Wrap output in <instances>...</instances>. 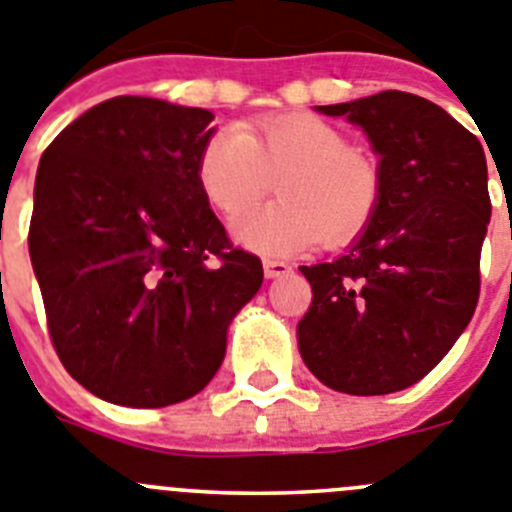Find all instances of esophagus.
<instances>
[{"label":"esophagus","mask_w":512,"mask_h":512,"mask_svg":"<svg viewBox=\"0 0 512 512\" xmlns=\"http://www.w3.org/2000/svg\"><path fill=\"white\" fill-rule=\"evenodd\" d=\"M262 270H265V278H283L290 273V265L283 260H265Z\"/></svg>","instance_id":"obj_1"}]
</instances>
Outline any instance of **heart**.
<instances>
[{
  "mask_svg": "<svg viewBox=\"0 0 512 512\" xmlns=\"http://www.w3.org/2000/svg\"><path fill=\"white\" fill-rule=\"evenodd\" d=\"M199 186L209 204L237 219L275 188L280 199L237 227L245 245L273 255L347 245L375 216L380 165L329 122L311 114H273L222 127L199 155Z\"/></svg>",
  "mask_w": 512,
  "mask_h": 512,
  "instance_id": "1",
  "label": "heart"
}]
</instances>
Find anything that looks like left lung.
I'll return each mask as SVG.
<instances>
[{"instance_id":"obj_1","label":"left lung","mask_w":512,"mask_h":512,"mask_svg":"<svg viewBox=\"0 0 512 512\" xmlns=\"http://www.w3.org/2000/svg\"><path fill=\"white\" fill-rule=\"evenodd\" d=\"M319 112L365 130L382 196L344 255L301 267L313 298L298 349L326 388L398 393L439 365L477 308L492 211L485 150L434 101L405 91Z\"/></svg>"}]
</instances>
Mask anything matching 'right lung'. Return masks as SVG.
<instances>
[{
	"instance_id": "add662e5",
	"label": "right lung",
	"mask_w": 512,
	"mask_h": 512,
	"mask_svg": "<svg viewBox=\"0 0 512 512\" xmlns=\"http://www.w3.org/2000/svg\"><path fill=\"white\" fill-rule=\"evenodd\" d=\"M209 109L117 96L71 122L35 178L30 260L53 347L89 393L163 408L201 393L262 285L199 186Z\"/></svg>"
}]
</instances>
